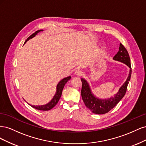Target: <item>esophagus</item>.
<instances>
[{"instance_id": "obj_1", "label": "esophagus", "mask_w": 146, "mask_h": 146, "mask_svg": "<svg viewBox=\"0 0 146 146\" xmlns=\"http://www.w3.org/2000/svg\"><path fill=\"white\" fill-rule=\"evenodd\" d=\"M75 74H76V76H80L82 75V72L80 70L77 69V70H76V72H75Z\"/></svg>"}]
</instances>
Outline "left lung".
Listing matches in <instances>:
<instances>
[{"label": "left lung", "instance_id": "left-lung-1", "mask_svg": "<svg viewBox=\"0 0 146 146\" xmlns=\"http://www.w3.org/2000/svg\"><path fill=\"white\" fill-rule=\"evenodd\" d=\"M113 60L125 64L130 69L129 76H128L126 81L119 88L118 92L114 96V97H111L107 99H100L97 98L92 94L89 84L87 81L83 78H81L82 83L81 94L83 101L86 107L88 109H90L93 113L102 114L108 113L115 107L125 94L128 84L130 80L131 68L129 53L121 43H120V46H119V51L113 57Z\"/></svg>", "mask_w": 146, "mask_h": 146}]
</instances>
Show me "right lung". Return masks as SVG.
<instances>
[{
  "instance_id": "add662e5",
  "label": "right lung",
  "mask_w": 146,
  "mask_h": 146,
  "mask_svg": "<svg viewBox=\"0 0 146 146\" xmlns=\"http://www.w3.org/2000/svg\"><path fill=\"white\" fill-rule=\"evenodd\" d=\"M41 31H42V30H39L36 31V32H35L34 33H33L32 35H30V36L27 39V40L25 41L24 44L27 41H29L30 39L35 36V35H36L39 32H41ZM70 76L64 78L58 83V85H57V86H56V93L50 102H48V104H47L46 105H36L35 106V105H32L30 104H29V105L31 106V107H32L33 108H34L35 109L38 110H42V111H48V110H51L52 108H53L55 107L57 103H58V102L60 100L61 96V94H62V91H63V88L65 85V84L67 83L70 80Z\"/></svg>"
}]
</instances>
